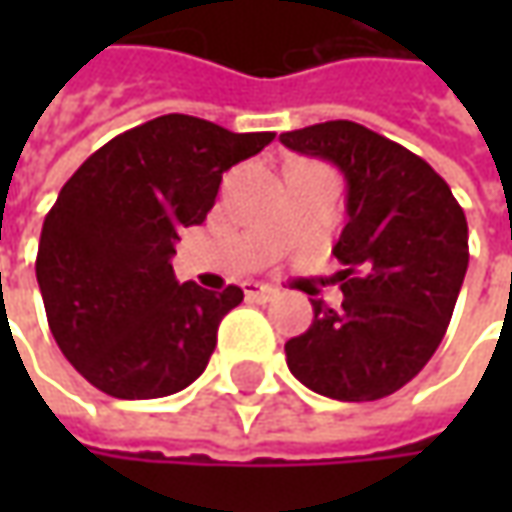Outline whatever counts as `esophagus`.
Masks as SVG:
<instances>
[{
	"mask_svg": "<svg viewBox=\"0 0 512 512\" xmlns=\"http://www.w3.org/2000/svg\"><path fill=\"white\" fill-rule=\"evenodd\" d=\"M245 296L250 299V302L265 305V302H273V299H276V290L267 285H245Z\"/></svg>",
	"mask_w": 512,
	"mask_h": 512,
	"instance_id": "34e87169",
	"label": "esophagus"
}]
</instances>
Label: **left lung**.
<instances>
[{
    "mask_svg": "<svg viewBox=\"0 0 512 512\" xmlns=\"http://www.w3.org/2000/svg\"><path fill=\"white\" fill-rule=\"evenodd\" d=\"M279 139L347 182V225L333 247L344 302H313V325L285 344L287 367L327 399H384L442 344L470 259L464 210L422 156L364 125L336 119Z\"/></svg>",
    "mask_w": 512,
    "mask_h": 512,
    "instance_id": "1",
    "label": "left lung"
}]
</instances>
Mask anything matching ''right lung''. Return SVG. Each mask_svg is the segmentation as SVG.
<instances>
[{"label": "right lung", "instance_id": "obj_1", "mask_svg": "<svg viewBox=\"0 0 512 512\" xmlns=\"http://www.w3.org/2000/svg\"><path fill=\"white\" fill-rule=\"evenodd\" d=\"M273 133H233L168 113L96 150L42 225L36 282L59 350L113 399H162L205 373L242 287L179 285L182 227L202 225L222 173Z\"/></svg>", "mask_w": 512, "mask_h": 512}]
</instances>
